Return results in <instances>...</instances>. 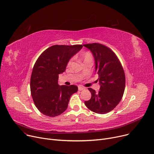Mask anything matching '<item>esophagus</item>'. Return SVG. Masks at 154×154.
Listing matches in <instances>:
<instances>
[{
  "label": "esophagus",
  "mask_w": 154,
  "mask_h": 154,
  "mask_svg": "<svg viewBox=\"0 0 154 154\" xmlns=\"http://www.w3.org/2000/svg\"><path fill=\"white\" fill-rule=\"evenodd\" d=\"M85 89V88L83 87V86H78V90L79 91H82V90H83Z\"/></svg>",
  "instance_id": "34e87169"
}]
</instances>
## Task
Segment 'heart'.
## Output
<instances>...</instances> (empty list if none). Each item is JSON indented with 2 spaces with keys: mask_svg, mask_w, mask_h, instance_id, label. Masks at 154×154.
<instances>
[{
  "mask_svg": "<svg viewBox=\"0 0 154 154\" xmlns=\"http://www.w3.org/2000/svg\"><path fill=\"white\" fill-rule=\"evenodd\" d=\"M79 57L81 58L82 60L83 61V63L86 61H93V56L90 52L82 53L81 54H80ZM71 62H72V60H70L68 63V65L69 66L71 64Z\"/></svg>",
  "mask_w": 154,
  "mask_h": 154,
  "instance_id": "obj_1",
  "label": "heart"
}]
</instances>
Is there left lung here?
I'll list each match as a JSON object with an SVG mask.
<instances>
[{
    "label": "left lung",
    "mask_w": 154,
    "mask_h": 154,
    "mask_svg": "<svg viewBox=\"0 0 154 154\" xmlns=\"http://www.w3.org/2000/svg\"><path fill=\"white\" fill-rule=\"evenodd\" d=\"M94 56L95 71L98 75L100 88L98 92L89 88L91 98L85 101L91 111L105 114L111 112L120 101L125 91V75L122 64L113 51L99 43L84 45Z\"/></svg>",
    "instance_id": "8db88e82"
}]
</instances>
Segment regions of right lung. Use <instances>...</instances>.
Masks as SVG:
<instances>
[{"label": "right lung", "instance_id": "1", "mask_svg": "<svg viewBox=\"0 0 154 154\" xmlns=\"http://www.w3.org/2000/svg\"><path fill=\"white\" fill-rule=\"evenodd\" d=\"M83 46L54 45L39 56L32 69L30 88L34 103L38 110L54 117L68 108L71 95L78 91L75 85L60 86L59 75L66 70L70 58Z\"/></svg>", "mask_w": 154, "mask_h": 154}]
</instances>
